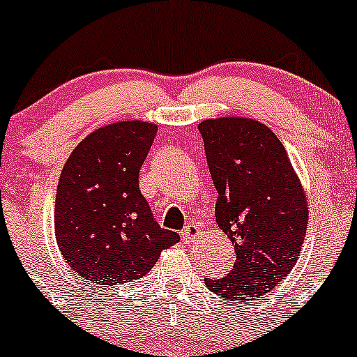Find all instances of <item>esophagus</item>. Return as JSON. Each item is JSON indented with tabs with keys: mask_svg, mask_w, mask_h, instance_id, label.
I'll return each mask as SVG.
<instances>
[{
	"mask_svg": "<svg viewBox=\"0 0 357 357\" xmlns=\"http://www.w3.org/2000/svg\"><path fill=\"white\" fill-rule=\"evenodd\" d=\"M202 234H203V230L199 229L197 223H190V225H188L186 229L181 232V237L186 244H195V242L199 241Z\"/></svg>",
	"mask_w": 357,
	"mask_h": 357,
	"instance_id": "esophagus-1",
	"label": "esophagus"
}]
</instances>
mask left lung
<instances>
[{"instance_id":"1","label":"left lung","mask_w":357,"mask_h":357,"mask_svg":"<svg viewBox=\"0 0 357 357\" xmlns=\"http://www.w3.org/2000/svg\"><path fill=\"white\" fill-rule=\"evenodd\" d=\"M198 128L218 191L215 217L236 250L232 271L205 284L222 298L248 303L278 287L298 261L307 193L283 144L261 121L222 116Z\"/></svg>"}]
</instances>
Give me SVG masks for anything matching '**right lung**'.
<instances>
[{
  "label": "right lung",
  "instance_id": "1",
  "mask_svg": "<svg viewBox=\"0 0 357 357\" xmlns=\"http://www.w3.org/2000/svg\"><path fill=\"white\" fill-rule=\"evenodd\" d=\"M158 127L125 120L96 128L69 155L57 185L59 250L88 283H128L154 268L179 236L160 229L139 188Z\"/></svg>",
  "mask_w": 357,
  "mask_h": 357
}]
</instances>
